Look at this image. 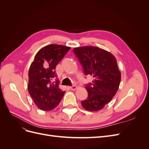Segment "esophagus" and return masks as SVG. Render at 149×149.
Here are the masks:
<instances>
[{"mask_svg": "<svg viewBox=\"0 0 149 149\" xmlns=\"http://www.w3.org/2000/svg\"><path fill=\"white\" fill-rule=\"evenodd\" d=\"M69 88L71 90H75V89H76V88H77V87H76V86H75V85H73V86H70Z\"/></svg>", "mask_w": 149, "mask_h": 149, "instance_id": "1", "label": "esophagus"}]
</instances>
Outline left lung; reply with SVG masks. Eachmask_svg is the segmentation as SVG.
<instances>
[{
    "label": "left lung",
    "mask_w": 149,
    "mask_h": 149,
    "mask_svg": "<svg viewBox=\"0 0 149 149\" xmlns=\"http://www.w3.org/2000/svg\"><path fill=\"white\" fill-rule=\"evenodd\" d=\"M73 51L85 75L94 78L93 83L85 85L88 96L81 101V104L87 111H100L111 101L119 86L121 75L116 58L95 47L75 48Z\"/></svg>",
    "instance_id": "8db88e82"
}]
</instances>
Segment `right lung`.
<instances>
[{
    "label": "right lung",
    "mask_w": 149,
    "mask_h": 149,
    "mask_svg": "<svg viewBox=\"0 0 149 149\" xmlns=\"http://www.w3.org/2000/svg\"><path fill=\"white\" fill-rule=\"evenodd\" d=\"M70 47L51 44L38 52L29 71L28 90L37 106L50 111L60 102L65 91L60 89L56 66Z\"/></svg>",
    "instance_id": "add662e5"
}]
</instances>
